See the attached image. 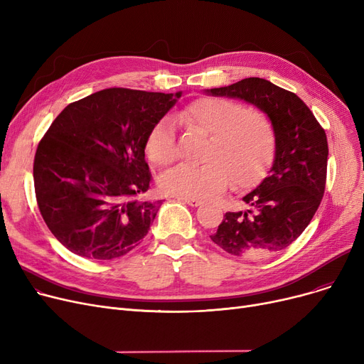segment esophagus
Here are the masks:
<instances>
[{"instance_id": "34e87169", "label": "esophagus", "mask_w": 364, "mask_h": 364, "mask_svg": "<svg viewBox=\"0 0 364 364\" xmlns=\"http://www.w3.org/2000/svg\"><path fill=\"white\" fill-rule=\"evenodd\" d=\"M178 200H183V202H186L190 206H199V205H202V200L195 199V198H178Z\"/></svg>"}]
</instances>
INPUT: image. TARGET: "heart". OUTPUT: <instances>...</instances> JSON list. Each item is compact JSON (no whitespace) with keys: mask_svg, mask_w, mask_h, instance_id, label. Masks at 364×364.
Here are the masks:
<instances>
[{"mask_svg":"<svg viewBox=\"0 0 364 364\" xmlns=\"http://www.w3.org/2000/svg\"><path fill=\"white\" fill-rule=\"evenodd\" d=\"M187 131L208 137L202 165L181 164L161 177L162 192L178 198L206 199L233 188L257 184L272 165L276 134L272 121L257 109L220 99L200 97L176 114ZM147 158L166 166L177 158L176 129L169 118L155 124L146 140Z\"/></svg>","mask_w":364,"mask_h":364,"instance_id":"b5f03b06","label":"heart"}]
</instances>
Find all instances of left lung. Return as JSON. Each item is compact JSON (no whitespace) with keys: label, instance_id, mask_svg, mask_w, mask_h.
I'll return each instance as SVG.
<instances>
[{"label":"left lung","instance_id":"8db88e82","mask_svg":"<svg viewBox=\"0 0 364 364\" xmlns=\"http://www.w3.org/2000/svg\"><path fill=\"white\" fill-rule=\"evenodd\" d=\"M205 92L257 106L276 134L269 176L243 198L250 209L225 213L209 237L235 257L282 251L307 228L321 202L329 155L326 132L296 94L262 78H246Z\"/></svg>","mask_w":364,"mask_h":364}]
</instances>
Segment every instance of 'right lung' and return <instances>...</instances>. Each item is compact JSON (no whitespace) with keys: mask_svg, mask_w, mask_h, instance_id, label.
<instances>
[{"mask_svg":"<svg viewBox=\"0 0 364 364\" xmlns=\"http://www.w3.org/2000/svg\"><path fill=\"white\" fill-rule=\"evenodd\" d=\"M180 97L106 88L53 121L35 153V195L50 232L70 252L107 261L141 243L161 206L140 199L151 180L146 140Z\"/></svg>","mask_w":364,"mask_h":364,"instance_id":"obj_1","label":"right lung"}]
</instances>
